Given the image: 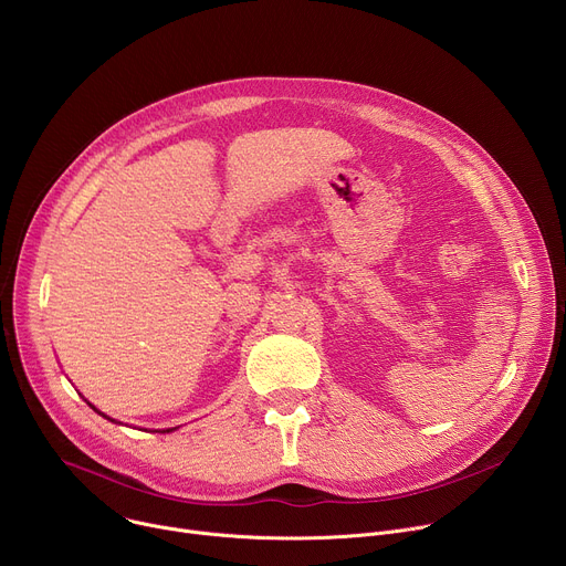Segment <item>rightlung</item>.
<instances>
[{"label": "right lung", "instance_id": "add662e5", "mask_svg": "<svg viewBox=\"0 0 566 566\" xmlns=\"http://www.w3.org/2000/svg\"><path fill=\"white\" fill-rule=\"evenodd\" d=\"M172 430H175V428H172ZM164 432H170V430H164Z\"/></svg>", "mask_w": 566, "mask_h": 566}]
</instances>
